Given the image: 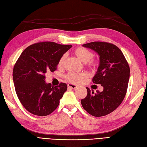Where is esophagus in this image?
I'll return each mask as SVG.
<instances>
[{
  "label": "esophagus",
  "instance_id": "obj_1",
  "mask_svg": "<svg viewBox=\"0 0 147 147\" xmlns=\"http://www.w3.org/2000/svg\"><path fill=\"white\" fill-rule=\"evenodd\" d=\"M67 86L69 88H71V89H75L77 88V86L75 85V84H72V83H69L67 84Z\"/></svg>",
  "mask_w": 147,
  "mask_h": 147
}]
</instances>
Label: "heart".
<instances>
[{
    "instance_id": "obj_1",
    "label": "heart",
    "mask_w": 147,
    "mask_h": 147,
    "mask_svg": "<svg viewBox=\"0 0 147 147\" xmlns=\"http://www.w3.org/2000/svg\"><path fill=\"white\" fill-rule=\"evenodd\" d=\"M74 54L76 56L77 58L82 62L83 63H86L89 67H93L96 65V62L92 59L93 57V53L88 49L83 47H79L75 49L74 51ZM65 55L62 56L57 63V66L59 67H62L64 65V62L65 60ZM87 77V74L85 73H69L66 75L65 78L69 82L73 83H78L82 82L84 78Z\"/></svg>"
}]
</instances>
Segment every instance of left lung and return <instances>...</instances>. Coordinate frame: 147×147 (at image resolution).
<instances>
[{
    "instance_id": "8db88e82",
    "label": "left lung",
    "mask_w": 147,
    "mask_h": 147,
    "mask_svg": "<svg viewBox=\"0 0 147 147\" xmlns=\"http://www.w3.org/2000/svg\"><path fill=\"white\" fill-rule=\"evenodd\" d=\"M83 47L94 51L99 56V64L92 78L101 84L103 91L95 93L86 88L88 94L82 99L83 108L94 117H103L117 109L126 94L130 69L122 51L112 43L93 42Z\"/></svg>"
}]
</instances>
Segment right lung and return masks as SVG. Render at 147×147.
<instances>
[{"label": "right lung", "instance_id": "1", "mask_svg": "<svg viewBox=\"0 0 147 147\" xmlns=\"http://www.w3.org/2000/svg\"><path fill=\"white\" fill-rule=\"evenodd\" d=\"M52 42L31 45L21 53L13 70L18 97L28 112L47 116L55 111L67 90L65 83L53 86L45 82V74L54 72L60 57L72 47Z\"/></svg>", "mask_w": 147, "mask_h": 147}]
</instances>
